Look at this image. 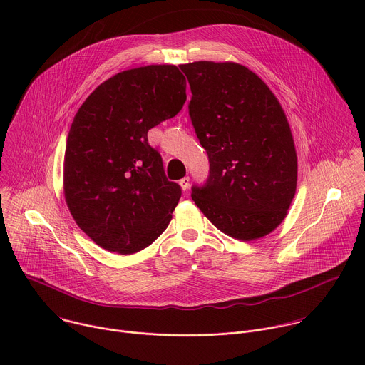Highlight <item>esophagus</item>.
Segmentation results:
<instances>
[{
    "instance_id": "1",
    "label": "esophagus",
    "mask_w": 365,
    "mask_h": 365,
    "mask_svg": "<svg viewBox=\"0 0 365 365\" xmlns=\"http://www.w3.org/2000/svg\"><path fill=\"white\" fill-rule=\"evenodd\" d=\"M189 183H190V179H189L187 176H185V178L180 179V182H179V185L182 186L183 190H187V189H189Z\"/></svg>"
}]
</instances>
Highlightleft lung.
Returning a JSON list of instances; mask_svg holds the SVG:
<instances>
[{"mask_svg":"<svg viewBox=\"0 0 365 365\" xmlns=\"http://www.w3.org/2000/svg\"><path fill=\"white\" fill-rule=\"evenodd\" d=\"M179 68L192 91V125L210 159V175L192 186V199L232 238L270 234L287 215L297 180L296 148L277 98L238 63Z\"/></svg>","mask_w":365,"mask_h":365,"instance_id":"left-lung-1","label":"left lung"}]
</instances>
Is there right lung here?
Returning a JSON list of instances; mask_svg holds the SVG:
<instances>
[{
  "label": "right lung",
  "instance_id": "add662e5",
  "mask_svg": "<svg viewBox=\"0 0 365 365\" xmlns=\"http://www.w3.org/2000/svg\"><path fill=\"white\" fill-rule=\"evenodd\" d=\"M186 101L175 65H150L101 83L78 110L66 143L65 197L79 228L99 247L133 254L169 225L182 189L169 182L147 133Z\"/></svg>",
  "mask_w": 365,
  "mask_h": 365
}]
</instances>
